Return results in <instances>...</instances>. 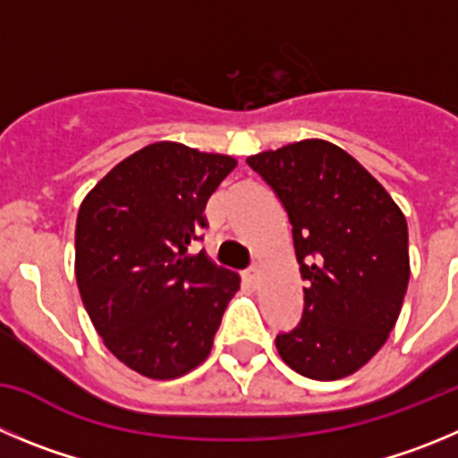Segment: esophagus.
<instances>
[{
  "mask_svg": "<svg viewBox=\"0 0 458 458\" xmlns=\"http://www.w3.org/2000/svg\"><path fill=\"white\" fill-rule=\"evenodd\" d=\"M242 276H243V282H246L249 287H258V282H259V271H258V268H255V267L246 268V271H243Z\"/></svg>",
  "mask_w": 458,
  "mask_h": 458,
  "instance_id": "1",
  "label": "esophagus"
}]
</instances>
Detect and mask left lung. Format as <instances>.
Listing matches in <instances>:
<instances>
[{"mask_svg":"<svg viewBox=\"0 0 458 458\" xmlns=\"http://www.w3.org/2000/svg\"><path fill=\"white\" fill-rule=\"evenodd\" d=\"M246 162L287 212L305 280L302 316L276 336L277 352L310 379L345 377L382 348L403 310L407 219L364 166L323 140Z\"/></svg>","mask_w":458,"mask_h":458,"instance_id":"left-lung-1","label":"left lung"}]
</instances>
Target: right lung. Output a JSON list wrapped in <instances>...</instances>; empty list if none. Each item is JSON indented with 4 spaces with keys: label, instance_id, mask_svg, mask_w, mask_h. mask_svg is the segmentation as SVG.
<instances>
[{
    "label": "right lung",
    "instance_id": "right-lung-1",
    "mask_svg": "<svg viewBox=\"0 0 458 458\" xmlns=\"http://www.w3.org/2000/svg\"><path fill=\"white\" fill-rule=\"evenodd\" d=\"M237 160L176 142L144 147L85 196L76 219V282L94 327L128 369L174 379L205 361L233 271L190 243L203 209Z\"/></svg>",
    "mask_w": 458,
    "mask_h": 458
}]
</instances>
